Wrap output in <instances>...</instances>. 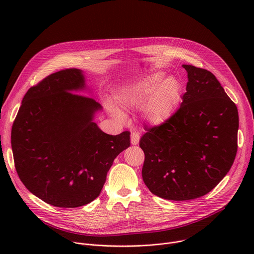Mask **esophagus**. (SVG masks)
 <instances>
[{
    "mask_svg": "<svg viewBox=\"0 0 254 254\" xmlns=\"http://www.w3.org/2000/svg\"><path fill=\"white\" fill-rule=\"evenodd\" d=\"M130 141H131V144H133V146H135V144L138 143V141H139V134H138V132L131 131Z\"/></svg>",
    "mask_w": 254,
    "mask_h": 254,
    "instance_id": "34e87169",
    "label": "esophagus"
}]
</instances>
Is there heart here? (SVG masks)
<instances>
[{
  "mask_svg": "<svg viewBox=\"0 0 254 254\" xmlns=\"http://www.w3.org/2000/svg\"><path fill=\"white\" fill-rule=\"evenodd\" d=\"M163 78L162 73H156L123 87L118 96L119 104L126 110L142 107L144 117L152 124L167 122L175 114L182 98L183 86L176 77ZM114 114L124 119L120 111L114 110Z\"/></svg>",
  "mask_w": 254,
  "mask_h": 254,
  "instance_id": "b5f03b06",
  "label": "heart"
}]
</instances>
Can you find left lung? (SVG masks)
Listing matches in <instances>:
<instances>
[{"mask_svg":"<svg viewBox=\"0 0 254 254\" xmlns=\"http://www.w3.org/2000/svg\"><path fill=\"white\" fill-rule=\"evenodd\" d=\"M183 67L188 82L180 108L139 139L144 184L174 201L202 197L218 185L235 160L239 127L237 107L215 75Z\"/></svg>","mask_w":254,"mask_h":254,"instance_id":"8db88e82","label":"left lung"}]
</instances>
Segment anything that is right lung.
<instances>
[{
	"mask_svg": "<svg viewBox=\"0 0 254 254\" xmlns=\"http://www.w3.org/2000/svg\"><path fill=\"white\" fill-rule=\"evenodd\" d=\"M84 85L79 69L50 74L29 88L12 127L20 180L55 207H80L97 198L115 159L130 146L129 131L107 134L93 122L101 105L73 93Z\"/></svg>",
	"mask_w": 254,
	"mask_h": 254,
	"instance_id": "add662e5",
	"label": "right lung"
}]
</instances>
